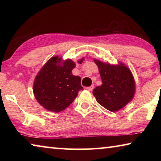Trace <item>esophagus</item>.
<instances>
[{
    "instance_id": "34e87169",
    "label": "esophagus",
    "mask_w": 161,
    "mask_h": 161,
    "mask_svg": "<svg viewBox=\"0 0 161 161\" xmlns=\"http://www.w3.org/2000/svg\"><path fill=\"white\" fill-rule=\"evenodd\" d=\"M86 89L88 91H92L94 89V86L93 85H92V86H88V87H86Z\"/></svg>"
}]
</instances>
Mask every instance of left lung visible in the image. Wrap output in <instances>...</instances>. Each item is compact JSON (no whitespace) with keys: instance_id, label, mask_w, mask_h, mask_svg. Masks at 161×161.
<instances>
[{"instance_id":"1","label":"left lung","mask_w":161,"mask_h":161,"mask_svg":"<svg viewBox=\"0 0 161 161\" xmlns=\"http://www.w3.org/2000/svg\"><path fill=\"white\" fill-rule=\"evenodd\" d=\"M102 84L93 90L97 102L110 111H117L132 100L135 81L130 69L124 64L111 65L97 59Z\"/></svg>"}]
</instances>
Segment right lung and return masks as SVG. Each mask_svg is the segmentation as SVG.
Listing matches in <instances>:
<instances>
[{"label": "right lung", "instance_id": "right-lung-1", "mask_svg": "<svg viewBox=\"0 0 161 161\" xmlns=\"http://www.w3.org/2000/svg\"><path fill=\"white\" fill-rule=\"evenodd\" d=\"M83 58L78 62L81 64ZM76 64L72 59L62 61L54 56L49 59L35 79L33 93L40 105L48 111L59 112L73 102L82 90L81 78L72 75Z\"/></svg>", "mask_w": 161, "mask_h": 161}]
</instances>
